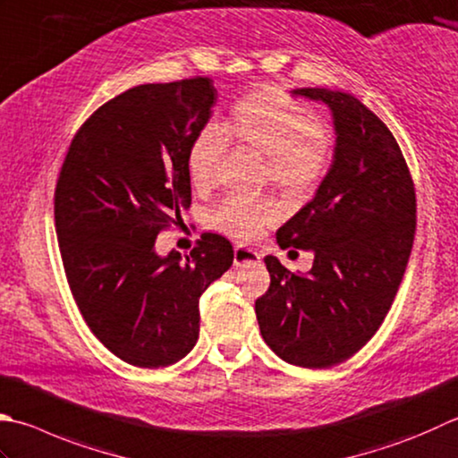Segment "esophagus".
<instances>
[{
    "instance_id": "esophagus-1",
    "label": "esophagus",
    "mask_w": 458,
    "mask_h": 458,
    "mask_svg": "<svg viewBox=\"0 0 458 458\" xmlns=\"http://www.w3.org/2000/svg\"><path fill=\"white\" fill-rule=\"evenodd\" d=\"M262 256H259L256 250L246 248V246H236L234 248V267H246V266H256Z\"/></svg>"
}]
</instances>
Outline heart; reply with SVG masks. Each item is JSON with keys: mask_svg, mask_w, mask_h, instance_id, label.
Segmentation results:
<instances>
[{"mask_svg": "<svg viewBox=\"0 0 458 458\" xmlns=\"http://www.w3.org/2000/svg\"><path fill=\"white\" fill-rule=\"evenodd\" d=\"M226 140L266 155L270 181L285 192H303L324 176L329 163L326 127L310 106L293 101L276 87H262L242 97L230 116L208 124L192 139L186 170L196 191L214 182ZM277 218L270 200H224L212 214L214 228L238 240H252Z\"/></svg>", "mask_w": 458, "mask_h": 458, "instance_id": "b5f03b06", "label": "heart"}]
</instances>
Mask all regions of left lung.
I'll return each mask as SVG.
<instances>
[{
    "label": "left lung",
    "instance_id": "8db88e82",
    "mask_svg": "<svg viewBox=\"0 0 458 458\" xmlns=\"http://www.w3.org/2000/svg\"><path fill=\"white\" fill-rule=\"evenodd\" d=\"M292 95L329 109L334 158L313 199L276 234L280 248L311 250V270L292 274L266 256L270 288L256 318L277 357L327 369L369 342L395 300L415 238V188L395 137L360 98L318 87Z\"/></svg>",
    "mask_w": 458,
    "mask_h": 458
}]
</instances>
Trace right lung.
I'll return each mask as SVG.
<instances>
[{
	"label": "right lung",
	"mask_w": 458,
	"mask_h": 458,
	"mask_svg": "<svg viewBox=\"0 0 458 458\" xmlns=\"http://www.w3.org/2000/svg\"><path fill=\"white\" fill-rule=\"evenodd\" d=\"M216 98L208 77L132 87L89 116L61 168L55 230L69 288L98 342L134 367L191 353L200 295L234 262L218 234L191 256L155 248L191 206L188 147Z\"/></svg>",
	"instance_id": "right-lung-1"
}]
</instances>
